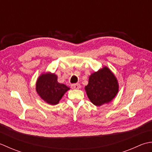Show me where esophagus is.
Segmentation results:
<instances>
[{
	"label": "esophagus",
	"instance_id": "1",
	"mask_svg": "<svg viewBox=\"0 0 152 152\" xmlns=\"http://www.w3.org/2000/svg\"><path fill=\"white\" fill-rule=\"evenodd\" d=\"M71 87H72V89H79L80 88V86L78 83H77V84H73L71 86Z\"/></svg>",
	"mask_w": 152,
	"mask_h": 152
}]
</instances>
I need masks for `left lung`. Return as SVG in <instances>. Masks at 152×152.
Here are the masks:
<instances>
[{"instance_id": "8db88e82", "label": "left lung", "mask_w": 152, "mask_h": 152, "mask_svg": "<svg viewBox=\"0 0 152 152\" xmlns=\"http://www.w3.org/2000/svg\"><path fill=\"white\" fill-rule=\"evenodd\" d=\"M85 89L92 103L100 106L115 98L119 91V84L114 74L105 66L91 74Z\"/></svg>"}]
</instances>
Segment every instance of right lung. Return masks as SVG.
<instances>
[{
  "instance_id": "right-lung-1",
  "label": "right lung",
  "mask_w": 152,
  "mask_h": 152,
  "mask_svg": "<svg viewBox=\"0 0 152 152\" xmlns=\"http://www.w3.org/2000/svg\"><path fill=\"white\" fill-rule=\"evenodd\" d=\"M54 73H42L37 80L36 91L43 100L51 105H56L69 88L58 82Z\"/></svg>"
}]
</instances>
